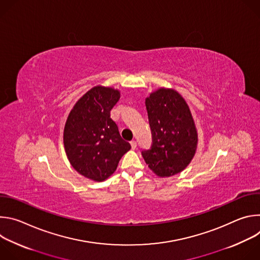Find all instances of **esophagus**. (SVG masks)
I'll list each match as a JSON object with an SVG mask.
<instances>
[{"instance_id":"obj_1","label":"esophagus","mask_w":260,"mask_h":260,"mask_svg":"<svg viewBox=\"0 0 260 260\" xmlns=\"http://www.w3.org/2000/svg\"><path fill=\"white\" fill-rule=\"evenodd\" d=\"M131 146H132V148H133V149H136V148H137V142L136 141H131Z\"/></svg>"}]
</instances>
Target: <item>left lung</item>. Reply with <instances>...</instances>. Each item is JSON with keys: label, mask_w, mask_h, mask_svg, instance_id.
Masks as SVG:
<instances>
[{"label": "left lung", "mask_w": 260, "mask_h": 260, "mask_svg": "<svg viewBox=\"0 0 260 260\" xmlns=\"http://www.w3.org/2000/svg\"><path fill=\"white\" fill-rule=\"evenodd\" d=\"M152 145L142 155L156 175L170 177L183 171L192 159L198 135L190 110L173 89L161 88L146 99Z\"/></svg>", "instance_id": "1"}]
</instances>
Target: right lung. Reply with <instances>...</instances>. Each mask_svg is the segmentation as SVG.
Wrapping results in <instances>:
<instances>
[{"label": "right lung", "instance_id": "right-lung-1", "mask_svg": "<svg viewBox=\"0 0 260 260\" xmlns=\"http://www.w3.org/2000/svg\"><path fill=\"white\" fill-rule=\"evenodd\" d=\"M119 98V91L113 88L93 87L74 106L66 122L67 156L79 174L94 181L112 175L122 155L132 148L111 118V110Z\"/></svg>", "mask_w": 260, "mask_h": 260}]
</instances>
